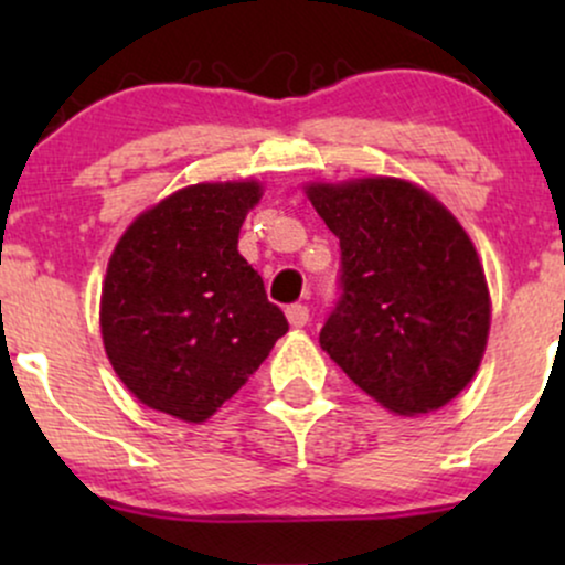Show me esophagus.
Instances as JSON below:
<instances>
[{"label":"esophagus","mask_w":565,"mask_h":565,"mask_svg":"<svg viewBox=\"0 0 565 565\" xmlns=\"http://www.w3.org/2000/svg\"><path fill=\"white\" fill-rule=\"evenodd\" d=\"M287 319H289L291 327H305V323H308V319H310L308 305H302V302L287 305Z\"/></svg>","instance_id":"esophagus-1"}]
</instances>
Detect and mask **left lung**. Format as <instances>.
I'll return each mask as SVG.
<instances>
[{"instance_id":"left-lung-1","label":"left lung","mask_w":565,"mask_h":565,"mask_svg":"<svg viewBox=\"0 0 565 565\" xmlns=\"http://www.w3.org/2000/svg\"><path fill=\"white\" fill-rule=\"evenodd\" d=\"M340 238V297L319 340L361 391L395 414H427L483 359L489 289L476 246L446 206L395 178L310 185Z\"/></svg>"}]
</instances>
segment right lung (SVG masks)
I'll list each match as a JSON object with an SVG mask.
<instances>
[{
	"instance_id": "right-lung-1",
	"label": "right lung",
	"mask_w": 565,
	"mask_h": 565,
	"mask_svg": "<svg viewBox=\"0 0 565 565\" xmlns=\"http://www.w3.org/2000/svg\"><path fill=\"white\" fill-rule=\"evenodd\" d=\"M257 183H199L129 225L100 297L103 345L140 404L204 423L289 323L238 255Z\"/></svg>"
}]
</instances>
